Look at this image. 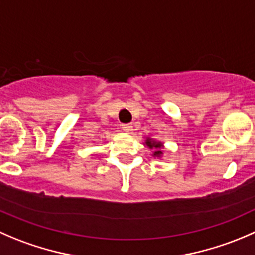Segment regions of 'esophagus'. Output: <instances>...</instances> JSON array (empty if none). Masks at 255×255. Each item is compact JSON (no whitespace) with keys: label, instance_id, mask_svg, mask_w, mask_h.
Wrapping results in <instances>:
<instances>
[{"label":"esophagus","instance_id":"34e87169","mask_svg":"<svg viewBox=\"0 0 255 255\" xmlns=\"http://www.w3.org/2000/svg\"><path fill=\"white\" fill-rule=\"evenodd\" d=\"M132 127L133 126L130 125V123H123L122 125V129L125 130V132H132Z\"/></svg>","mask_w":255,"mask_h":255}]
</instances>
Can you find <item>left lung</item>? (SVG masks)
<instances>
[{
    "instance_id": "1",
    "label": "left lung",
    "mask_w": 255,
    "mask_h": 255,
    "mask_svg": "<svg viewBox=\"0 0 255 255\" xmlns=\"http://www.w3.org/2000/svg\"><path fill=\"white\" fill-rule=\"evenodd\" d=\"M145 144H147V147H149L150 149H154V153H153V155H155V157H159V155H162V152H160V148H162V143H157L154 142V140L149 139L148 138L147 142H145Z\"/></svg>"
}]
</instances>
